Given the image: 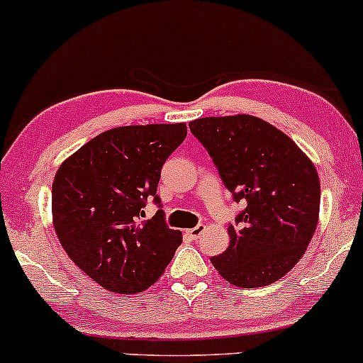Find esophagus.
Listing matches in <instances>:
<instances>
[{"mask_svg":"<svg viewBox=\"0 0 363 363\" xmlns=\"http://www.w3.org/2000/svg\"><path fill=\"white\" fill-rule=\"evenodd\" d=\"M203 230H205V225H196V227L191 228V230H186V235L189 237V239L198 240L199 235L203 234Z\"/></svg>","mask_w":363,"mask_h":363,"instance_id":"esophagus-1","label":"esophagus"}]
</instances>
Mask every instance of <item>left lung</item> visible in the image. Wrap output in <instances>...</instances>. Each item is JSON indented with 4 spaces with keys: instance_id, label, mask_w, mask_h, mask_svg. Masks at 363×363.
<instances>
[{
    "instance_id": "1",
    "label": "left lung",
    "mask_w": 363,
    "mask_h": 363,
    "mask_svg": "<svg viewBox=\"0 0 363 363\" xmlns=\"http://www.w3.org/2000/svg\"><path fill=\"white\" fill-rule=\"evenodd\" d=\"M189 129L234 201L245 205L228 225L227 251L211 257L215 269L242 289L280 280L318 227L320 186L314 164L285 133L254 116L201 118Z\"/></svg>"
}]
</instances>
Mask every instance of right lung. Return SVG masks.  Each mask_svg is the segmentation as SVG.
I'll list each match as a JSON object with an SVG mask.
<instances>
[{
    "label": "right lung",
    "mask_w": 363,
    "mask_h": 363,
    "mask_svg": "<svg viewBox=\"0 0 363 363\" xmlns=\"http://www.w3.org/2000/svg\"><path fill=\"white\" fill-rule=\"evenodd\" d=\"M187 135L184 123L104 131L57 169L52 182L56 235L74 264L116 294H138L165 272L182 234L164 210L141 220L148 198L160 206L162 165Z\"/></svg>",
    "instance_id": "right-lung-1"
}]
</instances>
